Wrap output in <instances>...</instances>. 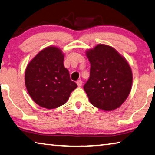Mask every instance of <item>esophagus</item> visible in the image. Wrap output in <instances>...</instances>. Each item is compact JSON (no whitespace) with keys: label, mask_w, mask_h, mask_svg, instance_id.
Instances as JSON below:
<instances>
[{"label":"esophagus","mask_w":155,"mask_h":155,"mask_svg":"<svg viewBox=\"0 0 155 155\" xmlns=\"http://www.w3.org/2000/svg\"><path fill=\"white\" fill-rule=\"evenodd\" d=\"M82 80H78L77 81V84H78V87H81L82 86Z\"/></svg>","instance_id":"34e87169"}]
</instances>
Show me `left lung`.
Here are the masks:
<instances>
[{
  "instance_id": "1",
  "label": "left lung",
  "mask_w": 155,
  "mask_h": 155,
  "mask_svg": "<svg viewBox=\"0 0 155 155\" xmlns=\"http://www.w3.org/2000/svg\"><path fill=\"white\" fill-rule=\"evenodd\" d=\"M91 68L84 85L90 103L104 111L117 109L132 87L133 74L126 58L113 47L98 44L86 51Z\"/></svg>"
}]
</instances>
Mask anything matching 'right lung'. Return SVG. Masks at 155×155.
<instances>
[{"instance_id": "1", "label": "right lung", "mask_w": 155, "mask_h": 155, "mask_svg": "<svg viewBox=\"0 0 155 155\" xmlns=\"http://www.w3.org/2000/svg\"><path fill=\"white\" fill-rule=\"evenodd\" d=\"M64 55L56 46L41 50L27 65L25 75L27 92L34 101L48 109L63 105L77 88L63 65Z\"/></svg>"}]
</instances>
